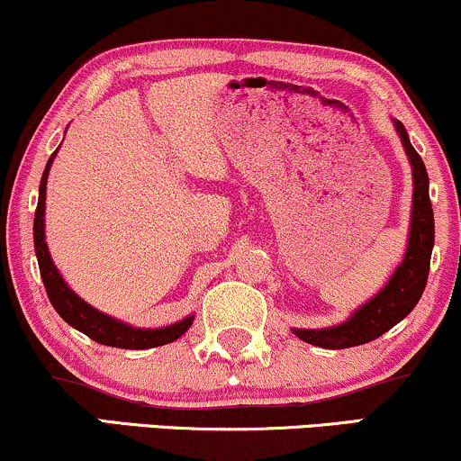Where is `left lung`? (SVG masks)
<instances>
[{"mask_svg": "<svg viewBox=\"0 0 461 461\" xmlns=\"http://www.w3.org/2000/svg\"><path fill=\"white\" fill-rule=\"evenodd\" d=\"M395 130H398L406 155H409L412 178H415L409 249H406L404 259L393 272L392 281L385 285V289L378 291L376 298H372L368 304L355 311L348 321L328 330H294V334L308 345L348 348L376 340L378 336L392 330L417 306L425 285H428L429 258H432L434 249V211L428 191L429 178L421 157L412 149L409 133L400 121H395Z\"/></svg>", "mask_w": 461, "mask_h": 461, "instance_id": "1", "label": "left lung"}]
</instances>
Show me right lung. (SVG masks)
I'll return each instance as SVG.
<instances>
[{"mask_svg":"<svg viewBox=\"0 0 461 461\" xmlns=\"http://www.w3.org/2000/svg\"><path fill=\"white\" fill-rule=\"evenodd\" d=\"M57 153V150H55ZM50 155L49 163H46L42 180H40V197H38V208L36 217H33V244H36V255H38V266L40 274H42V283L49 295L52 308L59 312L63 321L72 325L78 331H83L91 338V340L100 342L106 347H119V348H153L167 345V342L178 340L194 323V317H187L185 321L167 325L161 330H138L131 325H125L116 319L108 317L95 308L86 304L74 294L72 289L63 283L61 274L57 272L55 264H52L49 247L44 240V202H46V178H49V167L52 163Z\"/></svg>","mask_w":461,"mask_h":461,"instance_id":"right-lung-1","label":"right lung"}]
</instances>
